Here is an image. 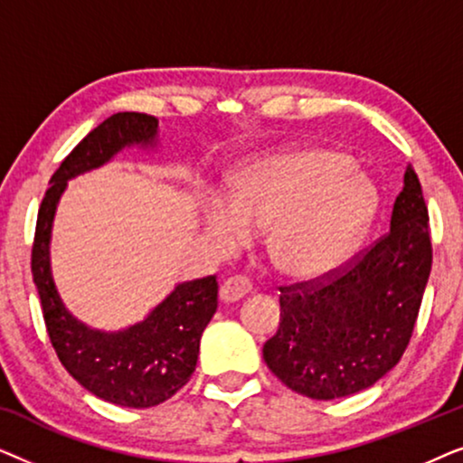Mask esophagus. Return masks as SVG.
<instances>
[{"label":"esophagus","mask_w":463,"mask_h":463,"mask_svg":"<svg viewBox=\"0 0 463 463\" xmlns=\"http://www.w3.org/2000/svg\"><path fill=\"white\" fill-rule=\"evenodd\" d=\"M249 290H250V284L246 278L232 276V278H227V280H223V284H221L219 299L223 303H236L242 299V297L249 295Z\"/></svg>","instance_id":"esophagus-1"}]
</instances>
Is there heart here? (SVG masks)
Here are the masks:
<instances>
[{
	"mask_svg": "<svg viewBox=\"0 0 463 463\" xmlns=\"http://www.w3.org/2000/svg\"><path fill=\"white\" fill-rule=\"evenodd\" d=\"M322 147L287 149L244 164L230 204L208 200L202 227L219 252H233L265 232V250L282 276L316 280L356 249L375 214V189Z\"/></svg>",
	"mask_w": 463,
	"mask_h": 463,
	"instance_id": "heart-1",
	"label": "heart"
}]
</instances>
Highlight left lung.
I'll return each mask as SVG.
<instances>
[{
    "instance_id": "obj_1",
    "label": "left lung",
    "mask_w": 463,
    "mask_h": 463,
    "mask_svg": "<svg viewBox=\"0 0 463 463\" xmlns=\"http://www.w3.org/2000/svg\"><path fill=\"white\" fill-rule=\"evenodd\" d=\"M432 268L428 206L407 164L390 232L320 287H287L280 326L263 345L269 371L314 401L375 385L407 350Z\"/></svg>"
}]
</instances>
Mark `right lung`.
<instances>
[{
	"label": "right lung",
	"instance_id": "1",
	"mask_svg": "<svg viewBox=\"0 0 463 463\" xmlns=\"http://www.w3.org/2000/svg\"><path fill=\"white\" fill-rule=\"evenodd\" d=\"M160 126L147 113H116L99 124L65 157L50 179L37 213L31 271L56 356L81 388L128 409L156 407L176 394L195 371L202 333L217 312V278L175 284L135 325L105 331L69 312L50 261L56 208L67 183L92 173L128 149L157 151Z\"/></svg>",
	"mask_w": 463,
	"mask_h": 463
}]
</instances>
